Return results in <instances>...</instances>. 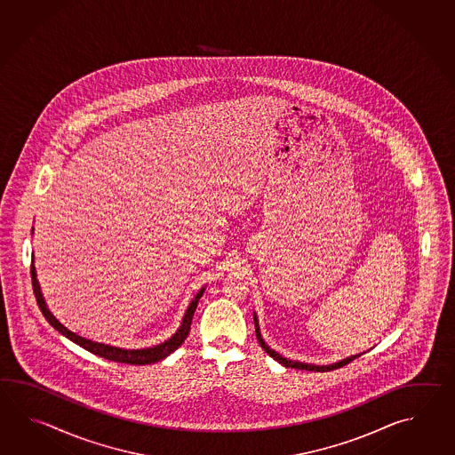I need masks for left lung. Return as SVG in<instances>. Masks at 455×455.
<instances>
[{"label": "left lung", "mask_w": 455, "mask_h": 455, "mask_svg": "<svg viewBox=\"0 0 455 455\" xmlns=\"http://www.w3.org/2000/svg\"><path fill=\"white\" fill-rule=\"evenodd\" d=\"M253 322H255V333H257V339H259V343H260L261 348L267 351V355H270L271 358L276 359L280 364H283L284 368L291 369H302V371H314V372H325V371H331V369H339L341 366H345V364H348L351 363L353 359L359 358L361 355H355V356H349L347 359H341L339 363H333V364H329V366H315V364H307V363H299V361H291V359L283 358L281 355H278L275 349H271L263 339H261L260 329H259V320H257V315L253 314Z\"/></svg>", "instance_id": "8db88e82"}]
</instances>
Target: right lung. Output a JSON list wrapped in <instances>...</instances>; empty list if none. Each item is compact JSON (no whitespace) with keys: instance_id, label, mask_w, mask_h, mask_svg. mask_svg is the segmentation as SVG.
Returning <instances> with one entry per match:
<instances>
[{"instance_id":"1","label":"right lung","mask_w":455,"mask_h":455,"mask_svg":"<svg viewBox=\"0 0 455 455\" xmlns=\"http://www.w3.org/2000/svg\"><path fill=\"white\" fill-rule=\"evenodd\" d=\"M32 232H34V229H32ZM30 276H32V288H34V294H36V299H37L40 310H42L44 317L49 320V323L53 329L59 330L61 335H65L67 339L75 341L81 348L87 349V351L92 353V355H97V356H100V358L108 359V361L125 363V364H135V366L153 364V363H157V361H161V359L167 358L171 353H174L175 349L179 348V347L184 343L187 335H188V331H190L195 309H196V306H198V300L204 296V288H202V290L196 292V296H195L192 302H190V306L185 310L184 319H182L180 327H179V330L175 331L171 339H165L164 343L156 345V347H151V348L124 349L83 339V337L73 333V331L67 329V327H63L59 320L53 317V314L50 312L47 304H45V300H44L42 291H40L39 281H37V275H36V268H34V261H32V267H30Z\"/></svg>"}]
</instances>
